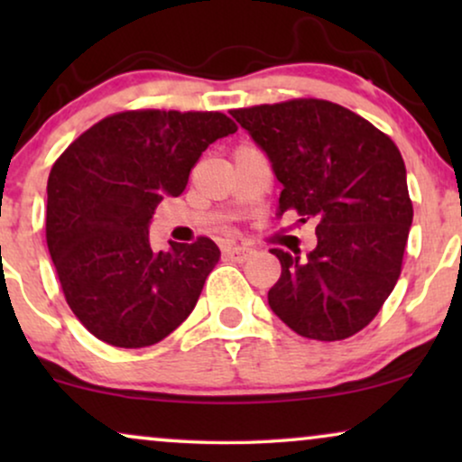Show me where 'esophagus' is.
I'll return each instance as SVG.
<instances>
[{
	"mask_svg": "<svg viewBox=\"0 0 462 462\" xmlns=\"http://www.w3.org/2000/svg\"><path fill=\"white\" fill-rule=\"evenodd\" d=\"M223 252L231 258V261L244 263L245 258L252 254V248H248V245H239V244H226L225 248H223Z\"/></svg>",
	"mask_w": 462,
	"mask_h": 462,
	"instance_id": "34e87169",
	"label": "esophagus"
}]
</instances>
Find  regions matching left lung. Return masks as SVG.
Wrapping results in <instances>:
<instances>
[{
	"label": "left lung",
	"mask_w": 462,
	"mask_h": 462,
	"mask_svg": "<svg viewBox=\"0 0 462 462\" xmlns=\"http://www.w3.org/2000/svg\"><path fill=\"white\" fill-rule=\"evenodd\" d=\"M282 182L280 214L318 220V245L300 258L271 250L282 275L269 307L305 338L364 330L402 273L412 199L400 149L368 119L330 100L294 98L233 109Z\"/></svg>",
	"instance_id": "8db88e82"
}]
</instances>
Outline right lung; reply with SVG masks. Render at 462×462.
Segmentation results:
<instances>
[{"label":"right lung","instance_id":"1","mask_svg":"<svg viewBox=\"0 0 462 462\" xmlns=\"http://www.w3.org/2000/svg\"><path fill=\"white\" fill-rule=\"evenodd\" d=\"M237 130L218 111H122L88 128L48 176L46 242L62 294L106 345L160 343L193 311L220 250L210 237L155 252L157 204L185 191L189 172Z\"/></svg>","mask_w":462,"mask_h":462}]
</instances>
